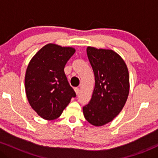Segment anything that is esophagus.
Segmentation results:
<instances>
[{
	"mask_svg": "<svg viewBox=\"0 0 158 158\" xmlns=\"http://www.w3.org/2000/svg\"><path fill=\"white\" fill-rule=\"evenodd\" d=\"M74 90H75L76 94H77L78 95V94H79V88H74Z\"/></svg>",
	"mask_w": 158,
	"mask_h": 158,
	"instance_id": "1",
	"label": "esophagus"
}]
</instances>
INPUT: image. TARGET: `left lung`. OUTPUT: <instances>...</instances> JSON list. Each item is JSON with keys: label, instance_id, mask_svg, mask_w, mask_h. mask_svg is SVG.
I'll list each match as a JSON object with an SVG mask.
<instances>
[{"label": "left lung", "instance_id": "8db88e82", "mask_svg": "<svg viewBox=\"0 0 158 158\" xmlns=\"http://www.w3.org/2000/svg\"><path fill=\"white\" fill-rule=\"evenodd\" d=\"M87 54L95 77V87L89 103L83 107L85 118L102 126L117 117L129 93V76L125 61L111 50L88 47Z\"/></svg>", "mask_w": 158, "mask_h": 158}]
</instances>
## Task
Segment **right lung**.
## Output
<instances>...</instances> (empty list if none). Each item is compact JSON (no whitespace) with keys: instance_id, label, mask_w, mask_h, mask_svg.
I'll return each mask as SVG.
<instances>
[{"instance_id":"obj_1","label":"right lung","mask_w":158,"mask_h":158,"mask_svg":"<svg viewBox=\"0 0 158 158\" xmlns=\"http://www.w3.org/2000/svg\"><path fill=\"white\" fill-rule=\"evenodd\" d=\"M74 52L73 48L48 44L29 63L25 75L27 97L32 109L43 119H57L71 98L77 97L64 71Z\"/></svg>"}]
</instances>
